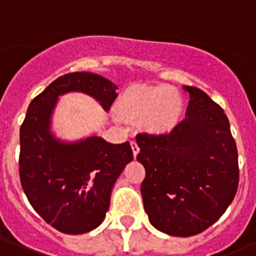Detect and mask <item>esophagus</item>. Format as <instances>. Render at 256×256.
I'll list each match as a JSON object with an SVG mask.
<instances>
[{"label": "esophagus", "mask_w": 256, "mask_h": 256, "mask_svg": "<svg viewBox=\"0 0 256 256\" xmlns=\"http://www.w3.org/2000/svg\"><path fill=\"white\" fill-rule=\"evenodd\" d=\"M130 144H132V154H134V158H136V156H138V152H140V148H138V144H136V140H132V142Z\"/></svg>", "instance_id": "esophagus-1"}]
</instances>
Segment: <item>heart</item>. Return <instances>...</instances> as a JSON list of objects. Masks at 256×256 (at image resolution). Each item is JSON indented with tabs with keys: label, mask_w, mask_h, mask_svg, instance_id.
Returning a JSON list of instances; mask_svg holds the SVG:
<instances>
[{
	"label": "heart",
	"mask_w": 256,
	"mask_h": 256,
	"mask_svg": "<svg viewBox=\"0 0 256 256\" xmlns=\"http://www.w3.org/2000/svg\"><path fill=\"white\" fill-rule=\"evenodd\" d=\"M120 112L128 120H140L150 134H168L179 124L183 100L176 88L168 85H132L122 92Z\"/></svg>",
	"instance_id": "heart-1"
}]
</instances>
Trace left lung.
Returning <instances> with one entry per match:
<instances>
[{
  "instance_id": "8db88e82",
  "label": "left lung",
  "mask_w": 256,
  "mask_h": 256,
  "mask_svg": "<svg viewBox=\"0 0 256 256\" xmlns=\"http://www.w3.org/2000/svg\"><path fill=\"white\" fill-rule=\"evenodd\" d=\"M190 94L186 118L168 134H138V162L146 170L140 192L148 220L172 236H191L214 224L239 183L238 150L230 122L206 92Z\"/></svg>"
}]
</instances>
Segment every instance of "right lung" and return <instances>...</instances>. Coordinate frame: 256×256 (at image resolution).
<instances>
[{"instance_id":"right-lung-1","label":"right lung","mask_w":256,"mask_h":256,"mask_svg":"<svg viewBox=\"0 0 256 256\" xmlns=\"http://www.w3.org/2000/svg\"><path fill=\"white\" fill-rule=\"evenodd\" d=\"M116 86L98 74L69 73L57 78L30 102L20 130V180L42 219L65 234H85L104 222L110 194L132 160L128 142L112 144L92 136L66 144L50 132L58 96L81 92L108 110Z\"/></svg>"}]
</instances>
